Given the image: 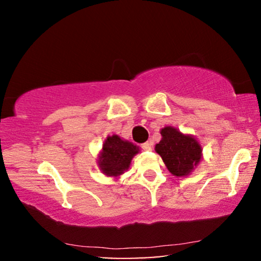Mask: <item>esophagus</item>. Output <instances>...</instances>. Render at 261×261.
Wrapping results in <instances>:
<instances>
[{"mask_svg": "<svg viewBox=\"0 0 261 261\" xmlns=\"http://www.w3.org/2000/svg\"><path fill=\"white\" fill-rule=\"evenodd\" d=\"M152 147H153L152 143H148V141H147V143H144V144H141V148L145 149V151H151Z\"/></svg>", "mask_w": 261, "mask_h": 261, "instance_id": "34e87169", "label": "esophagus"}]
</instances>
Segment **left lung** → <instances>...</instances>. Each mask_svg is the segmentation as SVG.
<instances>
[{
    "label": "left lung",
    "instance_id": "obj_1",
    "mask_svg": "<svg viewBox=\"0 0 261 261\" xmlns=\"http://www.w3.org/2000/svg\"><path fill=\"white\" fill-rule=\"evenodd\" d=\"M160 134L162 138L155 145V152L162 158L167 169L176 177L191 175L202 158L199 141L170 125L161 129Z\"/></svg>",
    "mask_w": 261,
    "mask_h": 261
}]
</instances>
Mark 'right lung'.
<instances>
[{
    "instance_id": "right-lung-1",
    "label": "right lung",
    "mask_w": 261,
    "mask_h": 261,
    "mask_svg": "<svg viewBox=\"0 0 261 261\" xmlns=\"http://www.w3.org/2000/svg\"><path fill=\"white\" fill-rule=\"evenodd\" d=\"M139 151L137 145L122 139L120 136H108L98 156L99 169L108 177L118 178L129 169L131 160Z\"/></svg>"
}]
</instances>
